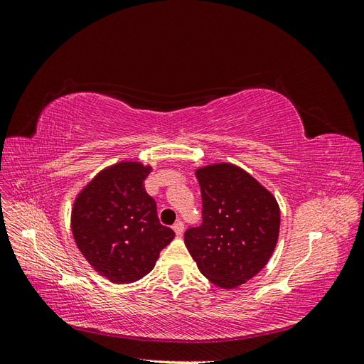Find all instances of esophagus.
I'll list each match as a JSON object with an SVG mask.
<instances>
[{
  "instance_id": "esophagus-1",
  "label": "esophagus",
  "mask_w": 364,
  "mask_h": 364,
  "mask_svg": "<svg viewBox=\"0 0 364 364\" xmlns=\"http://www.w3.org/2000/svg\"><path fill=\"white\" fill-rule=\"evenodd\" d=\"M173 229H174V232H176V235H182V234H183V223L181 222V220H178V222H176V223H174Z\"/></svg>"
}]
</instances>
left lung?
Returning a JSON list of instances; mask_svg holds the SVG:
<instances>
[{"mask_svg":"<svg viewBox=\"0 0 364 364\" xmlns=\"http://www.w3.org/2000/svg\"><path fill=\"white\" fill-rule=\"evenodd\" d=\"M202 225L186 229L185 246L200 273L220 289L255 277L277 247L281 214L273 194L234 164L196 170Z\"/></svg>","mask_w":364,"mask_h":364,"instance_id":"obj_1","label":"left lung"}]
</instances>
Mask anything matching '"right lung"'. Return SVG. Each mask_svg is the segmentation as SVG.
Masks as SVG:
<instances>
[{"label":"right lung","mask_w":364,"mask_h":364,"mask_svg":"<svg viewBox=\"0 0 364 364\" xmlns=\"http://www.w3.org/2000/svg\"><path fill=\"white\" fill-rule=\"evenodd\" d=\"M150 171L141 162L114 164L74 200L75 245L98 274L115 284L144 278L174 238L173 229L159 223L156 202L144 188Z\"/></svg>","instance_id":"right-lung-1"}]
</instances>
